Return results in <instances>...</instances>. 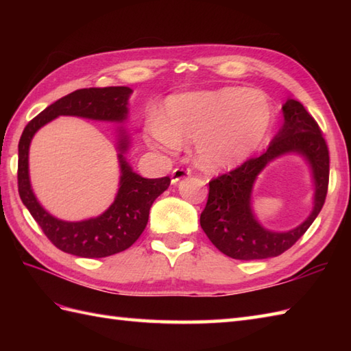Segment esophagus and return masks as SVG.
Returning a JSON list of instances; mask_svg holds the SVG:
<instances>
[{"mask_svg":"<svg viewBox=\"0 0 351 351\" xmlns=\"http://www.w3.org/2000/svg\"><path fill=\"white\" fill-rule=\"evenodd\" d=\"M190 173H191L190 169H181V167H178V169H175L173 171H171L170 181H171V184H176V182H180L181 180H184V178L190 176Z\"/></svg>","mask_w":351,"mask_h":351,"instance_id":"obj_1","label":"esophagus"}]
</instances>
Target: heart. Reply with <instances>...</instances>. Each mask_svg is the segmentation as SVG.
I'll return each mask as SVG.
<instances>
[{"label":"heart","instance_id":"heart-1","mask_svg":"<svg viewBox=\"0 0 351 351\" xmlns=\"http://www.w3.org/2000/svg\"><path fill=\"white\" fill-rule=\"evenodd\" d=\"M274 108L256 88L220 87L173 95L146 138L164 152L195 143V160L208 171L229 170L252 158L270 137Z\"/></svg>","mask_w":351,"mask_h":351}]
</instances>
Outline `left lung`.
<instances>
[{"label":"left lung","instance_id":"8db88e82","mask_svg":"<svg viewBox=\"0 0 351 351\" xmlns=\"http://www.w3.org/2000/svg\"><path fill=\"white\" fill-rule=\"evenodd\" d=\"M283 123L267 151L210 182V195L200 226L221 253L241 261L279 256L306 232L322 211L329 184V151L314 121L299 101L282 106ZM297 154L308 164L315 195L313 210L299 227L288 231L265 228L252 211V189L268 163Z\"/></svg>","mask_w":351,"mask_h":351}]
</instances>
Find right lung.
Here are the masks:
<instances>
[{
  "mask_svg": "<svg viewBox=\"0 0 351 351\" xmlns=\"http://www.w3.org/2000/svg\"><path fill=\"white\" fill-rule=\"evenodd\" d=\"M132 88L90 87L66 95L51 104L29 122L19 140L18 189L22 204L60 250L81 258H106L123 252L143 232L154 200L169 189L170 178L147 180L132 170L125 155L130 151L131 137L122 126L128 121V106ZM58 115H75L91 120L121 123L117 130V150L121 169L117 197L102 215L86 221L68 222L57 219L38 204L29 181L27 155L34 134Z\"/></svg>",
  "mask_w": 351,
  "mask_h": 351,
  "instance_id": "right-lung-1",
  "label": "right lung"
}]
</instances>
